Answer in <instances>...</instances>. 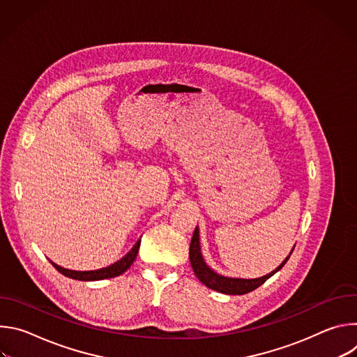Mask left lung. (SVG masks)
<instances>
[{
    "instance_id": "1",
    "label": "left lung",
    "mask_w": 357,
    "mask_h": 357,
    "mask_svg": "<svg viewBox=\"0 0 357 357\" xmlns=\"http://www.w3.org/2000/svg\"><path fill=\"white\" fill-rule=\"evenodd\" d=\"M294 251V248H292ZM291 251V252H292ZM289 252V256H291ZM289 256L270 274L260 277V278H252V280H244V278H230V277H223L218 273H215L206 263L203 260V256L200 252V241H199V229L196 227L192 236V241H190V247H189V259H190V266L193 268L195 275L199 278V281L202 284H205L208 288L222 292V294H227V295H244L248 294L251 291H254L256 288H259L260 285H263L270 277H273L277 271H280L285 263L288 261Z\"/></svg>"
}]
</instances>
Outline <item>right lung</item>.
<instances>
[{
  "label": "right lung",
  "mask_w": 357,
  "mask_h": 357,
  "mask_svg": "<svg viewBox=\"0 0 357 357\" xmlns=\"http://www.w3.org/2000/svg\"><path fill=\"white\" fill-rule=\"evenodd\" d=\"M141 244V238L134 244V247L126 254V256L119 260L117 263L106 267V268H100V270H94V271H75V270H68L63 268L55 263H52V266L63 275L73 278V280H79V281H98V280H107V278H113L117 275H121L123 273H126L131 264L134 263L137 254H138V248Z\"/></svg>",
  "instance_id": "1"
}]
</instances>
